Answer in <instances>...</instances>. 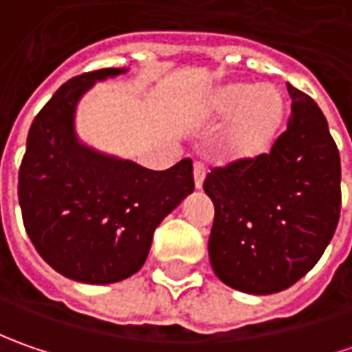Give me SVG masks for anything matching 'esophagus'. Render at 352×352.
<instances>
[{"mask_svg":"<svg viewBox=\"0 0 352 352\" xmlns=\"http://www.w3.org/2000/svg\"><path fill=\"white\" fill-rule=\"evenodd\" d=\"M206 172H208V168H206V164H204V162H196V164H194V182H196L197 190L204 186V180H206Z\"/></svg>","mask_w":352,"mask_h":352,"instance_id":"obj_1","label":"esophagus"}]
</instances>
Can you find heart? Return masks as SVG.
Instances as JSON below:
<instances>
[{
	"label": "heart",
	"instance_id": "b5f03b06",
	"mask_svg": "<svg viewBox=\"0 0 352 352\" xmlns=\"http://www.w3.org/2000/svg\"><path fill=\"white\" fill-rule=\"evenodd\" d=\"M206 116L231 123L225 131L223 151L233 158L263 156L278 137L284 121L282 96L268 84L233 82L217 88L206 103Z\"/></svg>",
	"mask_w": 352,
	"mask_h": 352
}]
</instances>
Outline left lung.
<instances>
[{
    "label": "left lung",
    "instance_id": "1",
    "mask_svg": "<svg viewBox=\"0 0 352 352\" xmlns=\"http://www.w3.org/2000/svg\"><path fill=\"white\" fill-rule=\"evenodd\" d=\"M288 94V129L270 153L213 168L204 182L215 208L211 266L245 294L290 288L316 266L339 223V148L318 103L290 84Z\"/></svg>",
    "mask_w": 352,
    "mask_h": 352
}]
</instances>
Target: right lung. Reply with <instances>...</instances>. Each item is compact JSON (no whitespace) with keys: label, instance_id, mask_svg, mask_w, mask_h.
I'll return each mask as SVG.
<instances>
[{"label":"right lung","instance_id":"obj_1","mask_svg":"<svg viewBox=\"0 0 352 352\" xmlns=\"http://www.w3.org/2000/svg\"><path fill=\"white\" fill-rule=\"evenodd\" d=\"M123 72L102 68L62 84L34 117L21 160L27 235L56 272L84 284H113L141 270L156 227L194 192L190 158L158 172L78 141V100Z\"/></svg>","mask_w":352,"mask_h":352}]
</instances>
